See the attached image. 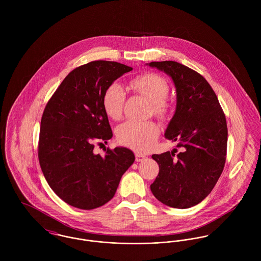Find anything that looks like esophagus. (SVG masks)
Listing matches in <instances>:
<instances>
[{"instance_id": "34e87169", "label": "esophagus", "mask_w": 261, "mask_h": 261, "mask_svg": "<svg viewBox=\"0 0 261 261\" xmlns=\"http://www.w3.org/2000/svg\"><path fill=\"white\" fill-rule=\"evenodd\" d=\"M146 159H147L146 155H144V154H142V153H140V152H137V153H136V161H137V162H143V161H145Z\"/></svg>"}]
</instances>
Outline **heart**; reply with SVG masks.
<instances>
[{
    "label": "heart",
    "mask_w": 261,
    "mask_h": 261,
    "mask_svg": "<svg viewBox=\"0 0 261 261\" xmlns=\"http://www.w3.org/2000/svg\"><path fill=\"white\" fill-rule=\"evenodd\" d=\"M129 87L150 102L151 111L159 118L164 119L170 112V106L166 100L169 93L167 80L155 73L139 75L129 82ZM125 93L121 85L112 83L102 96V109L106 114L114 120L121 117ZM160 126L153 121L127 120L116 129V138L121 145L139 151L151 149L160 136Z\"/></svg>",
    "instance_id": "b5f03b06"
}]
</instances>
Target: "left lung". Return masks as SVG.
Returning a JSON list of instances; mask_svg holds the SVG:
<instances>
[{"label": "left lung", "mask_w": 261, "mask_h": 261, "mask_svg": "<svg viewBox=\"0 0 261 261\" xmlns=\"http://www.w3.org/2000/svg\"><path fill=\"white\" fill-rule=\"evenodd\" d=\"M169 75L176 87V112L165 137L182 151L152 154L159 175L150 185L163 204L179 209L193 207L213 190L223 172L227 123L218 98L207 80L175 61L147 63Z\"/></svg>", "instance_id": "left-lung-1"}]
</instances>
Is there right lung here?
I'll return each instance as SVG.
<instances>
[{
  "label": "right lung",
  "mask_w": 261,
  "mask_h": 261,
  "mask_svg": "<svg viewBox=\"0 0 261 261\" xmlns=\"http://www.w3.org/2000/svg\"><path fill=\"white\" fill-rule=\"evenodd\" d=\"M133 68L114 61H92L72 70L43 112L38 156L50 188L67 204L91 210L114 196L134 164L130 149L117 147L94 153V144L112 138L102 109L106 89Z\"/></svg>",
  "instance_id": "right-lung-1"
}]
</instances>
